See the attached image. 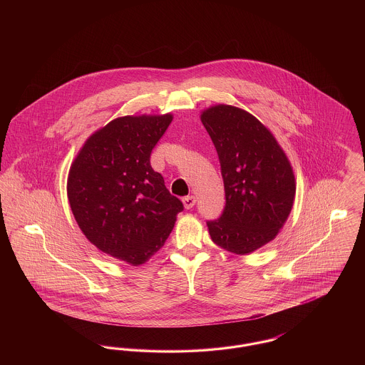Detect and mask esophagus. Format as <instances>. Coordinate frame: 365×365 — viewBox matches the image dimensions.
I'll list each match as a JSON object with an SVG mask.
<instances>
[{
    "instance_id": "esophagus-1",
    "label": "esophagus",
    "mask_w": 365,
    "mask_h": 365,
    "mask_svg": "<svg viewBox=\"0 0 365 365\" xmlns=\"http://www.w3.org/2000/svg\"><path fill=\"white\" fill-rule=\"evenodd\" d=\"M183 205H185V208L191 209L194 205H195V197H192V195H187V197H185L183 198Z\"/></svg>"
}]
</instances>
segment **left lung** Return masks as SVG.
I'll use <instances>...</instances> for the list:
<instances>
[{"label": "left lung", "mask_w": 365, "mask_h": 365, "mask_svg": "<svg viewBox=\"0 0 365 365\" xmlns=\"http://www.w3.org/2000/svg\"><path fill=\"white\" fill-rule=\"evenodd\" d=\"M201 122L216 148L226 191L222 216L207 222L209 235L231 253H252L272 241L290 215L293 168L271 131L249 112L215 105Z\"/></svg>", "instance_id": "obj_1"}]
</instances>
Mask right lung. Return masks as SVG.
Instances as JSON below:
<instances>
[{"label": "right lung", "mask_w": 365, "mask_h": 365, "mask_svg": "<svg viewBox=\"0 0 365 365\" xmlns=\"http://www.w3.org/2000/svg\"><path fill=\"white\" fill-rule=\"evenodd\" d=\"M173 115L124 116L87 139L71 165L67 192L87 240L106 255L139 265L170 237L183 204L150 165Z\"/></svg>", "instance_id": "right-lung-1"}]
</instances>
